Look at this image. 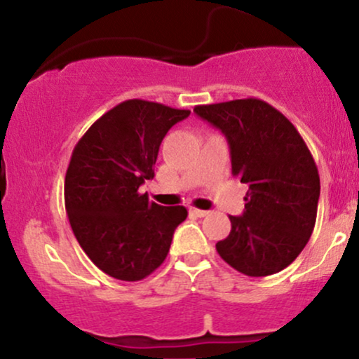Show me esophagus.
Here are the masks:
<instances>
[{"mask_svg":"<svg viewBox=\"0 0 359 359\" xmlns=\"http://www.w3.org/2000/svg\"><path fill=\"white\" fill-rule=\"evenodd\" d=\"M189 212H191L192 216H196V217H204V216H208V214H209V211H203V209H196V208L189 209Z\"/></svg>","mask_w":359,"mask_h":359,"instance_id":"1","label":"esophagus"}]
</instances>
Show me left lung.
<instances>
[{"mask_svg":"<svg viewBox=\"0 0 359 359\" xmlns=\"http://www.w3.org/2000/svg\"><path fill=\"white\" fill-rule=\"evenodd\" d=\"M194 113L219 128L229 143L231 172L248 184L243 216L216 243L219 257L248 277L283 270L314 231L320 182L297 128L270 106L248 97L196 106Z\"/></svg>","mask_w":359,"mask_h":359,"instance_id":"1","label":"left lung"}]
</instances>
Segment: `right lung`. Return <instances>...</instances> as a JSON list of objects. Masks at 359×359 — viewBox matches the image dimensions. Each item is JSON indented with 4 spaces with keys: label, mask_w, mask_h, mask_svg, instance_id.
Wrapping results in <instances>:
<instances>
[{
    "label": "right lung",
    "mask_w": 359,
    "mask_h": 359,
    "mask_svg": "<svg viewBox=\"0 0 359 359\" xmlns=\"http://www.w3.org/2000/svg\"><path fill=\"white\" fill-rule=\"evenodd\" d=\"M191 114L160 102L128 100L93 123L74 147L64 197L81 248L109 277L137 282L158 269L187 217L138 191L154 179L160 143Z\"/></svg>",
    "instance_id": "obj_1"
}]
</instances>
